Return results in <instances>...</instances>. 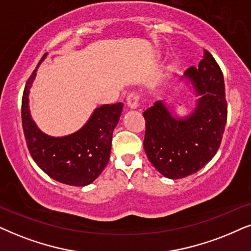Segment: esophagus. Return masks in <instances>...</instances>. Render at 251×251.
<instances>
[{
	"mask_svg": "<svg viewBox=\"0 0 251 251\" xmlns=\"http://www.w3.org/2000/svg\"><path fill=\"white\" fill-rule=\"evenodd\" d=\"M127 105L131 107V109H136L139 106V100H140V96H139L138 93H131L128 94L127 98Z\"/></svg>",
	"mask_w": 251,
	"mask_h": 251,
	"instance_id": "34e87169",
	"label": "esophagus"
}]
</instances>
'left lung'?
Returning a JSON list of instances; mask_svg holds the SVG:
<instances>
[{
  "label": "left lung",
  "mask_w": 251,
  "mask_h": 251,
  "mask_svg": "<svg viewBox=\"0 0 251 251\" xmlns=\"http://www.w3.org/2000/svg\"><path fill=\"white\" fill-rule=\"evenodd\" d=\"M183 77L195 88L196 107L191 115L175 117L162 100L144 112V147L158 173L171 179L184 178L201 169L220 147L227 122L224 75L210 52L198 67Z\"/></svg>",
  "instance_id": "obj_1"
}]
</instances>
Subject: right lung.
Masks as SVG:
<instances>
[{
  "label": "right lung",
  "instance_id": "right-lung-1",
  "mask_svg": "<svg viewBox=\"0 0 251 251\" xmlns=\"http://www.w3.org/2000/svg\"><path fill=\"white\" fill-rule=\"evenodd\" d=\"M47 53L38 63L45 60ZM37 68L28 77L22 98V124L31 156L44 173L60 183L85 186L102 174L109 162L113 129L119 122L123 103L97 107L83 127L66 136L47 135L37 127L28 109V94Z\"/></svg>",
  "mask_w": 251,
  "mask_h": 251
}]
</instances>
